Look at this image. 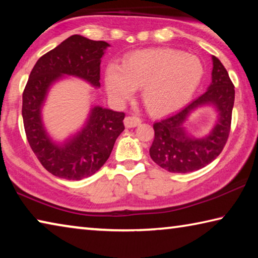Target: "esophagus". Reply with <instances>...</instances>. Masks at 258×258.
Returning a JSON list of instances; mask_svg holds the SVG:
<instances>
[{
	"label": "esophagus",
	"mask_w": 258,
	"mask_h": 258,
	"mask_svg": "<svg viewBox=\"0 0 258 258\" xmlns=\"http://www.w3.org/2000/svg\"><path fill=\"white\" fill-rule=\"evenodd\" d=\"M124 124L127 128L131 127H135V126H138L141 124V119L139 118L137 116H127L126 118L124 119Z\"/></svg>",
	"instance_id": "34e87169"
}]
</instances>
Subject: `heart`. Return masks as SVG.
Listing matches in <instances>:
<instances>
[{"label":"heart","instance_id":"1","mask_svg":"<svg viewBox=\"0 0 258 258\" xmlns=\"http://www.w3.org/2000/svg\"><path fill=\"white\" fill-rule=\"evenodd\" d=\"M198 56L173 49L133 52L118 64H109L104 84L117 102L131 99L137 87L148 110L154 115L173 112L190 101L204 77Z\"/></svg>","mask_w":258,"mask_h":258}]
</instances>
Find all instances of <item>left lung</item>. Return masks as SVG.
<instances>
[{
    "label": "left lung",
    "mask_w": 258,
    "mask_h": 258,
    "mask_svg": "<svg viewBox=\"0 0 258 258\" xmlns=\"http://www.w3.org/2000/svg\"><path fill=\"white\" fill-rule=\"evenodd\" d=\"M212 59V83L206 92L182 110L154 124L155 139L149 150L150 157L171 173H189L205 167L221 154L228 141L234 86L221 61L214 55ZM204 105L215 107L218 118L211 133L204 138H196L184 125L190 113Z\"/></svg>",
    "instance_id": "1"
}]
</instances>
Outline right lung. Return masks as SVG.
<instances>
[{
  "label": "right lung",
  "instance_id": "add662e5",
  "mask_svg": "<svg viewBox=\"0 0 258 258\" xmlns=\"http://www.w3.org/2000/svg\"><path fill=\"white\" fill-rule=\"evenodd\" d=\"M107 42L73 35L42 55L30 72L23 93V119L28 143L47 172L80 181L98 172L110 156L116 139L125 130L124 112L92 107L84 126L63 142H54L42 120V107L50 87L74 76L100 87V63Z\"/></svg>",
  "mask_w": 258,
  "mask_h": 258
}]
</instances>
